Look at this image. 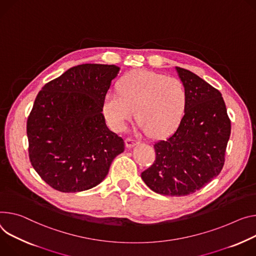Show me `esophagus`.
Wrapping results in <instances>:
<instances>
[{
	"label": "esophagus",
	"mask_w": 256,
	"mask_h": 256,
	"mask_svg": "<svg viewBox=\"0 0 256 256\" xmlns=\"http://www.w3.org/2000/svg\"><path fill=\"white\" fill-rule=\"evenodd\" d=\"M138 143H140V141L136 140V138H128L126 140V146L128 148H132V147L136 146V145L138 144Z\"/></svg>",
	"instance_id": "esophagus-1"
}]
</instances>
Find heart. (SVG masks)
Segmentation results:
<instances>
[{
  "mask_svg": "<svg viewBox=\"0 0 256 256\" xmlns=\"http://www.w3.org/2000/svg\"><path fill=\"white\" fill-rule=\"evenodd\" d=\"M188 94L176 78L149 70H134L120 78L118 90H109L103 110L110 126L124 130L136 108L138 126L152 134H166L184 118Z\"/></svg>",
  "mask_w": 256,
  "mask_h": 256,
  "instance_id": "b5f03b06",
  "label": "heart"
}]
</instances>
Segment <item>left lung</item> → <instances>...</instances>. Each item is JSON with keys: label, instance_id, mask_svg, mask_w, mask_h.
Masks as SVG:
<instances>
[{"label": "left lung", "instance_id": "1", "mask_svg": "<svg viewBox=\"0 0 256 256\" xmlns=\"http://www.w3.org/2000/svg\"><path fill=\"white\" fill-rule=\"evenodd\" d=\"M176 72L187 90V108L176 130L154 144L156 159L141 178L158 194L184 196L220 174L230 122L218 90L187 69Z\"/></svg>", "mask_w": 256, "mask_h": 256}]
</instances>
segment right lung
<instances>
[{"mask_svg":"<svg viewBox=\"0 0 256 256\" xmlns=\"http://www.w3.org/2000/svg\"><path fill=\"white\" fill-rule=\"evenodd\" d=\"M120 67L80 64L46 84L28 120L30 159L55 190L92 189L108 174L124 142L105 122L103 102Z\"/></svg>","mask_w":256,"mask_h":256,"instance_id":"1","label":"right lung"}]
</instances>
